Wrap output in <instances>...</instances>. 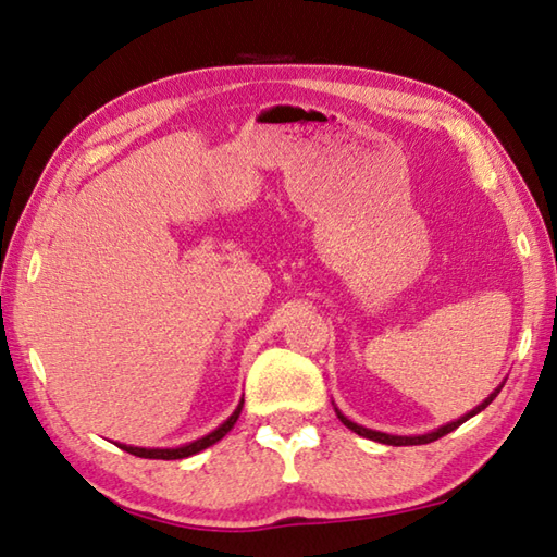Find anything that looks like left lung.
I'll list each match as a JSON object with an SVG mask.
<instances>
[{
    "label": "left lung",
    "instance_id": "left-lung-1",
    "mask_svg": "<svg viewBox=\"0 0 557 557\" xmlns=\"http://www.w3.org/2000/svg\"><path fill=\"white\" fill-rule=\"evenodd\" d=\"M503 388V386H499ZM499 388H495L493 394H490L481 406H478L475 410H471L468 412L466 418H461V420H456V422H449V424H444V428H440L437 432H430V434H422V437H394V434H386V432H374V430H367V428H359L357 422H350L347 420L341 410H335L337 412V418H341V422L345 424V428H350L352 432H357L359 437H367V440H374V442H381V444H394V446H410V444H430V442H434V440H440V437H444V434H449V432H454L456 428H459V424H463L468 418H473L475 412H481L483 408H487L490 403H493V398L499 394Z\"/></svg>",
    "mask_w": 557,
    "mask_h": 557
}]
</instances>
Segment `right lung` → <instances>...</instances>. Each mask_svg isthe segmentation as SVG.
I'll return each instance as SVG.
<instances>
[{
    "label": "right lung",
    "instance_id": "obj_1",
    "mask_svg": "<svg viewBox=\"0 0 557 557\" xmlns=\"http://www.w3.org/2000/svg\"><path fill=\"white\" fill-rule=\"evenodd\" d=\"M242 406L244 400L238 403V408L234 410V416L228 418L224 424H220L214 432L207 434V437L193 442V444H185V446H178V449H139V446H125V444H117L120 449H125L127 454H135L139 456V459H163V461H173V459H185V456H193L198 454L202 449H207V446H212L214 442H220L224 434L234 428V422L238 420V412H242Z\"/></svg>",
    "mask_w": 557,
    "mask_h": 557
}]
</instances>
